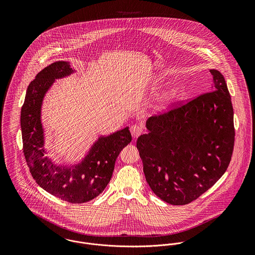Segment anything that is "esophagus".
<instances>
[{
    "label": "esophagus",
    "instance_id": "esophagus-1",
    "mask_svg": "<svg viewBox=\"0 0 255 255\" xmlns=\"http://www.w3.org/2000/svg\"><path fill=\"white\" fill-rule=\"evenodd\" d=\"M130 132L133 138H136L137 136H139L142 133V128L138 125H133L130 127Z\"/></svg>",
    "mask_w": 255,
    "mask_h": 255
}]
</instances>
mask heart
I'll list each match as a JSON object with an SVG mask.
<instances>
[{"instance_id":"1","label":"heart","mask_w":255,"mask_h":255,"mask_svg":"<svg viewBox=\"0 0 255 255\" xmlns=\"http://www.w3.org/2000/svg\"><path fill=\"white\" fill-rule=\"evenodd\" d=\"M176 94H177V90L174 88H171L165 91L157 100V108L158 109L165 108L174 99Z\"/></svg>"}]
</instances>
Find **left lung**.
Here are the masks:
<instances>
[{"label": "left lung", "instance_id": "8db88e82", "mask_svg": "<svg viewBox=\"0 0 255 255\" xmlns=\"http://www.w3.org/2000/svg\"><path fill=\"white\" fill-rule=\"evenodd\" d=\"M211 91L150 117L137 138L146 181L167 203L184 205L226 172L235 144L234 110L223 74L210 70Z\"/></svg>", "mask_w": 255, "mask_h": 255}]
</instances>
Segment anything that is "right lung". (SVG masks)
<instances>
[{
  "instance_id": "1",
  "label": "right lung",
  "mask_w": 255,
  "mask_h": 255,
  "mask_svg": "<svg viewBox=\"0 0 255 255\" xmlns=\"http://www.w3.org/2000/svg\"><path fill=\"white\" fill-rule=\"evenodd\" d=\"M75 71L69 62L53 63L37 73L26 90L20 113L23 153L35 182L49 193L71 203H84L98 196L107 186L120 152L131 141L128 128L100 136L82 161L72 166H57L44 149L41 107L55 79Z\"/></svg>"
}]
</instances>
